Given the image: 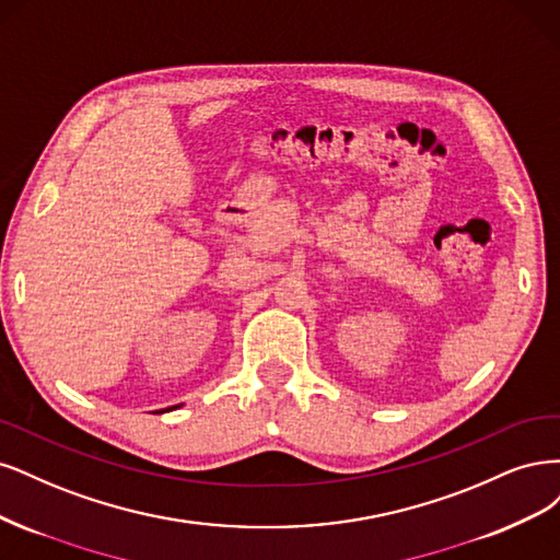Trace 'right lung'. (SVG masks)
<instances>
[{"label": "right lung", "mask_w": 560, "mask_h": 560, "mask_svg": "<svg viewBox=\"0 0 560 560\" xmlns=\"http://www.w3.org/2000/svg\"><path fill=\"white\" fill-rule=\"evenodd\" d=\"M176 407H178V405H176ZM170 409H174V407H170ZM162 411H165V409H162Z\"/></svg>", "instance_id": "add662e5"}]
</instances>
